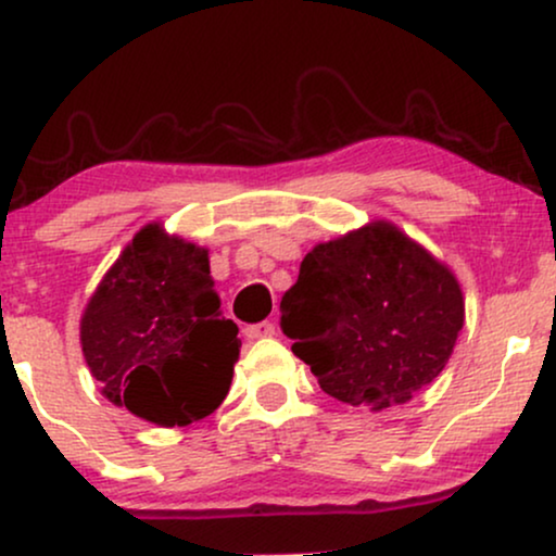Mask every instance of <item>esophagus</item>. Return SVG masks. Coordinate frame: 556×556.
<instances>
[{"instance_id": "34e87169", "label": "esophagus", "mask_w": 556, "mask_h": 556, "mask_svg": "<svg viewBox=\"0 0 556 556\" xmlns=\"http://www.w3.org/2000/svg\"><path fill=\"white\" fill-rule=\"evenodd\" d=\"M244 337H248V340H268V337H276V324L273 321L250 324V327L244 329Z\"/></svg>"}]
</instances>
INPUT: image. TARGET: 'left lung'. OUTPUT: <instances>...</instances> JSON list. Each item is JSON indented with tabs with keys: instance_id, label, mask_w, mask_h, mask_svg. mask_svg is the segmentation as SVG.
I'll list each match as a JSON object with an SVG mask.
<instances>
[{
	"instance_id": "8db88e82",
	"label": "left lung",
	"mask_w": 556,
	"mask_h": 556,
	"mask_svg": "<svg viewBox=\"0 0 556 556\" xmlns=\"http://www.w3.org/2000/svg\"><path fill=\"white\" fill-rule=\"evenodd\" d=\"M280 314L324 393L383 410L450 363L465 295L450 265L393 222L372 219L306 252Z\"/></svg>"
}]
</instances>
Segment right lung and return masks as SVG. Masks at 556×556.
<instances>
[{
    "label": "right lung",
    "mask_w": 556,
    "mask_h": 556,
    "mask_svg": "<svg viewBox=\"0 0 556 556\" xmlns=\"http://www.w3.org/2000/svg\"><path fill=\"white\" fill-rule=\"evenodd\" d=\"M78 337L104 399L165 429L222 406L242 348L237 324L219 316L208 250L157 219L99 280Z\"/></svg>",
    "instance_id": "1"
}]
</instances>
